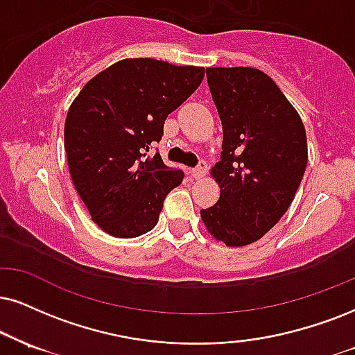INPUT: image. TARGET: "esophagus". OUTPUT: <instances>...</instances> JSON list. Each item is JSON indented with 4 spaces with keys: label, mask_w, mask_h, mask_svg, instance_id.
Instances as JSON below:
<instances>
[{
    "label": "esophagus",
    "mask_w": 355,
    "mask_h": 355,
    "mask_svg": "<svg viewBox=\"0 0 355 355\" xmlns=\"http://www.w3.org/2000/svg\"><path fill=\"white\" fill-rule=\"evenodd\" d=\"M205 171H207V163H205V161H199V164L192 169V178L194 179L204 178Z\"/></svg>",
    "instance_id": "esophagus-1"
}]
</instances>
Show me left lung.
Segmentation results:
<instances>
[{
  "label": "left lung",
  "instance_id": "1",
  "mask_svg": "<svg viewBox=\"0 0 355 355\" xmlns=\"http://www.w3.org/2000/svg\"><path fill=\"white\" fill-rule=\"evenodd\" d=\"M207 84L224 141L212 176L220 198L202 209L212 237L229 247L257 242L277 225L308 164L298 112L271 78L252 67H209Z\"/></svg>",
  "mask_w": 355,
  "mask_h": 355
}]
</instances>
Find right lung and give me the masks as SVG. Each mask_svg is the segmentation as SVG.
Returning <instances> with one entry per match:
<instances>
[{
  "label": "right lung",
  "instance_id": "1",
  "mask_svg": "<svg viewBox=\"0 0 355 355\" xmlns=\"http://www.w3.org/2000/svg\"><path fill=\"white\" fill-rule=\"evenodd\" d=\"M204 67L125 59L85 84L69 108L64 141L72 182L92 220L118 239L157 224L166 196L184 173L163 163L164 120L194 94Z\"/></svg>",
  "mask_w": 355,
  "mask_h": 355
}]
</instances>
